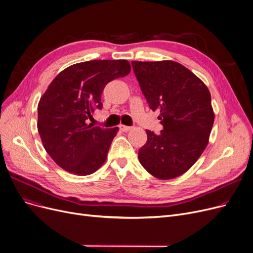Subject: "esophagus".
I'll return each mask as SVG.
<instances>
[{
  "mask_svg": "<svg viewBox=\"0 0 253 253\" xmlns=\"http://www.w3.org/2000/svg\"><path fill=\"white\" fill-rule=\"evenodd\" d=\"M119 128H120V130H122L123 132H127V131H129V130L131 129V127H129V126H125V125H120V126H119Z\"/></svg>",
  "mask_w": 253,
  "mask_h": 253,
  "instance_id": "34e87169",
  "label": "esophagus"
}]
</instances>
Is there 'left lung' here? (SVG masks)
Returning <instances> with one entry per match:
<instances>
[{
    "label": "left lung",
    "instance_id": "obj_1",
    "mask_svg": "<svg viewBox=\"0 0 253 253\" xmlns=\"http://www.w3.org/2000/svg\"><path fill=\"white\" fill-rule=\"evenodd\" d=\"M132 69L150 109L160 111L159 134L147 131L138 151L142 167L160 179L188 171L207 147L214 114L205 84L182 64L172 61H132Z\"/></svg>",
    "mask_w": 253,
    "mask_h": 253
}]
</instances>
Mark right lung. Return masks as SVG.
<instances>
[{
  "mask_svg": "<svg viewBox=\"0 0 253 253\" xmlns=\"http://www.w3.org/2000/svg\"><path fill=\"white\" fill-rule=\"evenodd\" d=\"M130 70L127 60H90L66 68L49 85L38 105V131L62 169L89 175L104 163L119 128L93 126L88 120L102 109L105 85Z\"/></svg>",
  "mask_w": 253,
  "mask_h": 253,
  "instance_id": "1",
  "label": "right lung"
}]
</instances>
